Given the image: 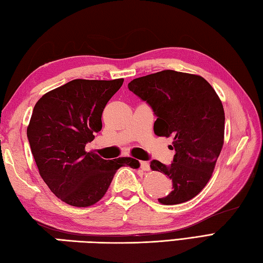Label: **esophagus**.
<instances>
[{
    "instance_id": "obj_1",
    "label": "esophagus",
    "mask_w": 263,
    "mask_h": 263,
    "mask_svg": "<svg viewBox=\"0 0 263 263\" xmlns=\"http://www.w3.org/2000/svg\"><path fill=\"white\" fill-rule=\"evenodd\" d=\"M140 168H141L142 170L148 171V170L151 169V166H149V163H148V162H146V161H141V162H140Z\"/></svg>"
}]
</instances>
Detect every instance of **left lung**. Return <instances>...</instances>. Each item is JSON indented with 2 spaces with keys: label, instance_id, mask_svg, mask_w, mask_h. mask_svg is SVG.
Wrapping results in <instances>:
<instances>
[{
  "label": "left lung",
  "instance_id": "1",
  "mask_svg": "<svg viewBox=\"0 0 263 263\" xmlns=\"http://www.w3.org/2000/svg\"><path fill=\"white\" fill-rule=\"evenodd\" d=\"M128 89L146 101L157 117L154 132L173 137V163L151 161V168L173 180V191L159 201L177 204L198 195L211 179L224 139V109L206 79L164 70L133 79Z\"/></svg>",
  "mask_w": 263,
  "mask_h": 263
}]
</instances>
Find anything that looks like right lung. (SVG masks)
Segmentation results:
<instances>
[{"label": "right lung", "instance_id": "1", "mask_svg": "<svg viewBox=\"0 0 263 263\" xmlns=\"http://www.w3.org/2000/svg\"><path fill=\"white\" fill-rule=\"evenodd\" d=\"M123 82L71 80L46 93L33 109L27 139L40 176L57 198L71 206L97 203L121 166L136 168L131 157L104 160L85 151L94 133L101 131L103 109Z\"/></svg>", "mask_w": 263, "mask_h": 263}]
</instances>
